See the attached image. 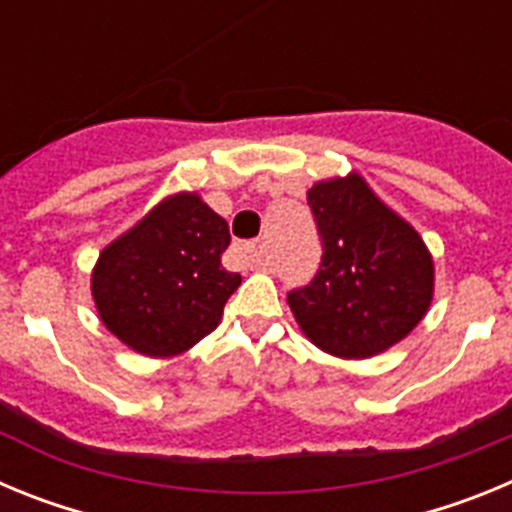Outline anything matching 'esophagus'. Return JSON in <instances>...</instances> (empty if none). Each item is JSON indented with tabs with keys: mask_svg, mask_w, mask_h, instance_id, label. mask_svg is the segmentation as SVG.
Returning <instances> with one entry per match:
<instances>
[{
	"mask_svg": "<svg viewBox=\"0 0 512 512\" xmlns=\"http://www.w3.org/2000/svg\"><path fill=\"white\" fill-rule=\"evenodd\" d=\"M259 241H251V243H243L238 251H241V259L246 261L248 266H256L259 264Z\"/></svg>",
	"mask_w": 512,
	"mask_h": 512,
	"instance_id": "obj_1",
	"label": "esophagus"
}]
</instances>
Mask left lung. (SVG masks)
<instances>
[{"label": "left lung", "instance_id": "obj_1", "mask_svg": "<svg viewBox=\"0 0 512 512\" xmlns=\"http://www.w3.org/2000/svg\"><path fill=\"white\" fill-rule=\"evenodd\" d=\"M307 205L318 223L323 259L315 279L287 295L295 320L325 354H382L431 307V251L359 174L318 182L307 192Z\"/></svg>", "mask_w": 512, "mask_h": 512}]
</instances>
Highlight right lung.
<instances>
[{
    "label": "right lung",
    "mask_w": 512,
    "mask_h": 512,
    "mask_svg": "<svg viewBox=\"0 0 512 512\" xmlns=\"http://www.w3.org/2000/svg\"><path fill=\"white\" fill-rule=\"evenodd\" d=\"M223 217L179 192L99 253L92 297L112 336L143 356H179L217 328L241 274L225 271Z\"/></svg>",
    "instance_id": "add662e5"
}]
</instances>
